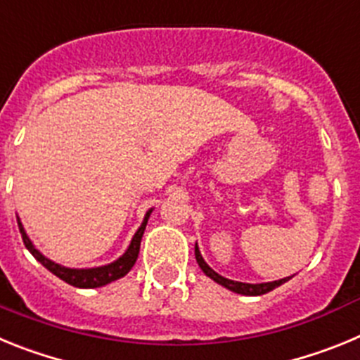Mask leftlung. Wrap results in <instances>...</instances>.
Returning <instances> with one entry per match:
<instances>
[{
	"mask_svg": "<svg viewBox=\"0 0 360 360\" xmlns=\"http://www.w3.org/2000/svg\"><path fill=\"white\" fill-rule=\"evenodd\" d=\"M195 256H196V262H198L200 269L205 272V276H209L211 279H214V281L219 283V285H224V287L229 288V290L236 292V294L263 295V294H266V292L274 290L276 287H279V285H283V283L290 279V278H285V279H279V281H272V283H259V285H250V283L232 281V279H227V278H224V276H219L218 272H214V270H212L211 266L207 265V263L203 262L202 254H200V250H198V245L195 247Z\"/></svg>",
	"mask_w": 360,
	"mask_h": 360,
	"instance_id": "obj_1",
	"label": "left lung"
}]
</instances>
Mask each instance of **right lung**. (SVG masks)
Returning <instances> with one entry per match:
<instances>
[{
    "label": "right lung",
    "mask_w": 360,
    "mask_h": 360,
    "mask_svg": "<svg viewBox=\"0 0 360 360\" xmlns=\"http://www.w3.org/2000/svg\"><path fill=\"white\" fill-rule=\"evenodd\" d=\"M149 214H151V211L146 214L141 229H139L135 236H133L129 249L126 250V252H124L122 256L117 259V262L110 263V265L97 266V269H81V270L66 269V266H61V265H57V263L50 262L49 257H44L43 254H41L39 250L34 247V245H32V241L28 240L27 232H25V229H23V225H21V221H19V218H18V225H19V232H21V238H23L25 247H27V249L30 250L32 256L36 257L41 265L46 266V269H49L52 274H56L57 278L63 279V281H66L68 285H72V287L97 288V287H103V285H108V283H111V281H115V279L122 278V276H126L129 270H131V266L135 265L136 257H139V250H141L142 234H144V229H146V224H148Z\"/></svg>",
    "instance_id": "1"
}]
</instances>
